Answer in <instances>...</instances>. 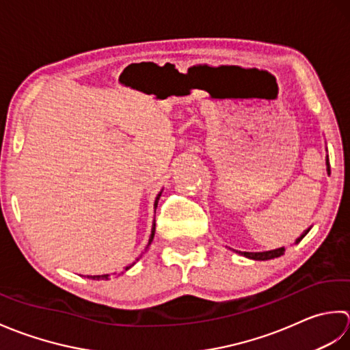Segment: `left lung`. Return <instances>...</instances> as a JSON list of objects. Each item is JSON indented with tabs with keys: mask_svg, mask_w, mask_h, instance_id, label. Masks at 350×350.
Segmentation results:
<instances>
[{
	"mask_svg": "<svg viewBox=\"0 0 350 350\" xmlns=\"http://www.w3.org/2000/svg\"><path fill=\"white\" fill-rule=\"evenodd\" d=\"M326 166H327V172H329V159H327L326 157ZM311 230V228H308V230H306L301 237H299L297 240H296V243H299V241H301L306 234H308V231ZM284 251L285 249L284 247H278V249H273V251H266V252H239V254H241V255H245L246 258H251V260H258V261H265V260H272V258H278V256H281L282 254H284Z\"/></svg>",
	"mask_w": 350,
	"mask_h": 350,
	"instance_id": "left-lung-1",
	"label": "left lung"
}]
</instances>
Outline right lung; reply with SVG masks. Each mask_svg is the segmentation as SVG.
I'll list each match as a JSON object with an SVG mask.
<instances>
[{
  "instance_id": "add662e5",
  "label": "right lung",
  "mask_w": 350,
  "mask_h": 350,
  "mask_svg": "<svg viewBox=\"0 0 350 350\" xmlns=\"http://www.w3.org/2000/svg\"><path fill=\"white\" fill-rule=\"evenodd\" d=\"M160 196H161V191H160V193L159 195H157V198H155V202H154V208H157V205H159V199H160ZM154 234H155V219H154V222H152V230H151V235H149V241H148V245H146V247L149 246V245H151V241H152V239H154ZM135 261H139V258L137 260H135ZM135 261L133 262V265H130V266H126L125 267V270H128V269H131L134 265H135ZM109 276L110 275H94V276H92V275H88V278H89V280H109Z\"/></svg>"
}]
</instances>
